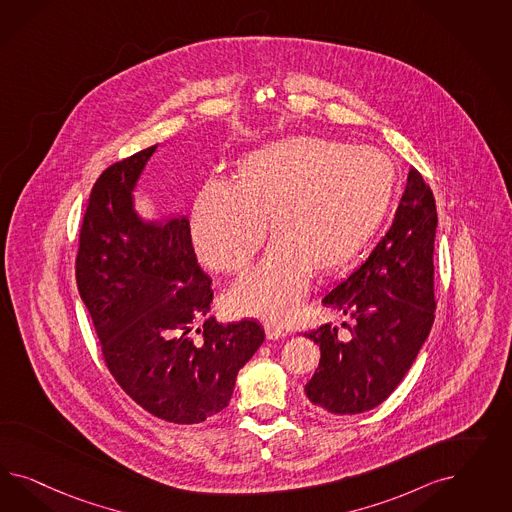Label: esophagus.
Here are the masks:
<instances>
[{
  "label": "esophagus",
  "instance_id": "1",
  "mask_svg": "<svg viewBox=\"0 0 512 512\" xmlns=\"http://www.w3.org/2000/svg\"><path fill=\"white\" fill-rule=\"evenodd\" d=\"M264 330H266L268 340H279V338L287 336V330L283 326L276 325V323H266Z\"/></svg>",
  "mask_w": 512,
  "mask_h": 512
}]
</instances>
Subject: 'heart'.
Wrapping results in <instances>:
<instances>
[{
    "mask_svg": "<svg viewBox=\"0 0 512 512\" xmlns=\"http://www.w3.org/2000/svg\"><path fill=\"white\" fill-rule=\"evenodd\" d=\"M396 189L392 159L372 146L287 137L244 155L233 182L210 178L191 210L204 263L238 272L263 242L261 261L234 283L231 300L249 315L285 321L310 289L311 270L351 263L387 217Z\"/></svg>",
    "mask_w": 512,
    "mask_h": 512,
    "instance_id": "1",
    "label": "heart"
}]
</instances>
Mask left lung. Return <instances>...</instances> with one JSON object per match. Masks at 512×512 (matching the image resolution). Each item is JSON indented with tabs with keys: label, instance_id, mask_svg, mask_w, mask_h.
<instances>
[{
	"label": "left lung",
	"instance_id": "obj_1",
	"mask_svg": "<svg viewBox=\"0 0 512 512\" xmlns=\"http://www.w3.org/2000/svg\"><path fill=\"white\" fill-rule=\"evenodd\" d=\"M437 210L417 169L392 227L370 257L340 281L323 304L351 315L345 340L330 323L308 332L321 349L319 368L304 387L317 411L357 415L385 402L413 366L434 325V242Z\"/></svg>",
	"mask_w": 512,
	"mask_h": 512
}]
</instances>
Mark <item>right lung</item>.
Returning a JSON list of instances; mask_svg holds the SVG:
<instances>
[{
  "instance_id": "right-lung-1",
  "label": "right lung",
  "mask_w": 512,
  "mask_h": 512,
  "mask_svg": "<svg viewBox=\"0 0 512 512\" xmlns=\"http://www.w3.org/2000/svg\"><path fill=\"white\" fill-rule=\"evenodd\" d=\"M155 152L157 144L97 178L80 229L78 293L118 385L157 419L197 424L229 405L264 330L248 319H206L212 279L197 261L189 219L137 210L135 189Z\"/></svg>"
}]
</instances>
